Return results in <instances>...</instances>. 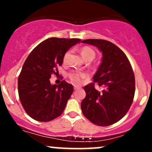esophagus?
I'll return each instance as SVG.
<instances>
[{"mask_svg":"<svg viewBox=\"0 0 152 152\" xmlns=\"http://www.w3.org/2000/svg\"><path fill=\"white\" fill-rule=\"evenodd\" d=\"M78 88H79V87H78V86H74V90H77V89H78Z\"/></svg>","mask_w":152,"mask_h":152,"instance_id":"esophagus-1","label":"esophagus"}]
</instances>
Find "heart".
<instances>
[{"mask_svg": "<svg viewBox=\"0 0 152 152\" xmlns=\"http://www.w3.org/2000/svg\"><path fill=\"white\" fill-rule=\"evenodd\" d=\"M69 54H70V51L66 52L65 56H64V61H66L69 57ZM81 54L84 60L88 58L93 59L95 58V51L92 49L91 48L88 46H84L82 48L81 50ZM88 77V75L86 73L84 72H79V71H74V72H71V74H69V78H70L71 81L72 82V83H74V85L76 86H79L83 83V81L85 79H86Z\"/></svg>", "mask_w": 152, "mask_h": 152, "instance_id": "1", "label": "heart"}]
</instances>
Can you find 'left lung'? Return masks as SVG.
<instances>
[{"label": "left lung", "mask_w": 152, "mask_h": 152, "mask_svg": "<svg viewBox=\"0 0 152 152\" xmlns=\"http://www.w3.org/2000/svg\"><path fill=\"white\" fill-rule=\"evenodd\" d=\"M82 43L97 47L102 53V63L93 78L104 89L96 90L94 83L84 86L86 96L81 102V111L94 124L110 126L126 115L133 102L134 71L126 56L114 43L102 39H87Z\"/></svg>", "instance_id": "8db88e82"}]
</instances>
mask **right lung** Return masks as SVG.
I'll return each mask as SVG.
<instances>
[{
    "label": "right lung",
    "instance_id": "add662e5",
    "mask_svg": "<svg viewBox=\"0 0 152 152\" xmlns=\"http://www.w3.org/2000/svg\"><path fill=\"white\" fill-rule=\"evenodd\" d=\"M80 41L78 38H48L26 58L18 76V90L23 107L32 118L49 121L63 113L74 88L64 80L59 85L50 84V78L58 73L56 66L62 65L66 51Z\"/></svg>",
    "mask_w": 152,
    "mask_h": 152
}]
</instances>
